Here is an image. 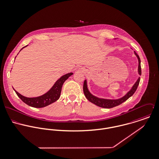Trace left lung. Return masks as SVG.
<instances>
[{"mask_svg":"<svg viewBox=\"0 0 159 159\" xmlns=\"http://www.w3.org/2000/svg\"><path fill=\"white\" fill-rule=\"evenodd\" d=\"M134 54L137 57V58L138 59V62H139V64H138V73H139V75H141V60H140V58H139V56L135 52H134ZM139 81H140V78L139 77L138 79L137 80V81L136 82V83L134 84V85L131 88V89L127 93V94L124 96H123L122 98H121L120 99H106L99 98H97L95 96L93 95L92 94H91L90 93V92L88 90L86 80L84 81V83L83 90H84V95L89 101H90L91 102L93 103L94 104H95L99 107L109 109V108H112V107H116L117 106L120 105V104L125 102L129 97H131V96L133 95L134 93V92H136V90L138 88V86L139 84Z\"/></svg>","mask_w":159,"mask_h":159,"instance_id":"obj_1","label":"left lung"}]
</instances>
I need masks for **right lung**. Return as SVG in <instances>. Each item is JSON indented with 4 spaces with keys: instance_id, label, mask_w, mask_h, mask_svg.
Listing matches in <instances>:
<instances>
[{
    "instance_id": "add662e5",
    "label": "right lung",
    "mask_w": 159,
    "mask_h": 159,
    "mask_svg": "<svg viewBox=\"0 0 159 159\" xmlns=\"http://www.w3.org/2000/svg\"><path fill=\"white\" fill-rule=\"evenodd\" d=\"M28 45L23 47L21 50L24 48L25 47H27ZM73 74V73H68L63 75L60 79H59L52 87V88L45 94L43 95L35 97V98H27L24 96L21 95L18 92H17L15 90V92H16L18 96L26 104L29 105L33 107L36 108H40L45 107L56 101H57L61 95L62 86L63 85L64 82L70 76Z\"/></svg>"
}]
</instances>
